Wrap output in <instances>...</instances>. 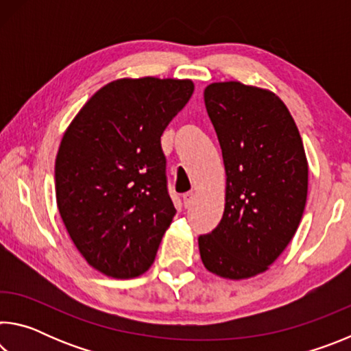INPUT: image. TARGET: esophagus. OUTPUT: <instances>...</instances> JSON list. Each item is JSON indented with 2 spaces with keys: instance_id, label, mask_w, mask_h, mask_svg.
<instances>
[{
  "instance_id": "34e87169",
  "label": "esophagus",
  "mask_w": 351,
  "mask_h": 351,
  "mask_svg": "<svg viewBox=\"0 0 351 351\" xmlns=\"http://www.w3.org/2000/svg\"><path fill=\"white\" fill-rule=\"evenodd\" d=\"M195 199V192H186L182 195V203H184V207H190L193 203Z\"/></svg>"
}]
</instances>
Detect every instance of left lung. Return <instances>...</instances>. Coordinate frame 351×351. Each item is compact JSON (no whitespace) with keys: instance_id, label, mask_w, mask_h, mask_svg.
Instances as JSON below:
<instances>
[{"instance_id":"obj_1","label":"left lung","mask_w":351,"mask_h":351,"mask_svg":"<svg viewBox=\"0 0 351 351\" xmlns=\"http://www.w3.org/2000/svg\"><path fill=\"white\" fill-rule=\"evenodd\" d=\"M204 104L223 152V218L198 239L206 269L243 280L269 269L299 228L308 161L293 116L274 93L241 82L206 86Z\"/></svg>"}]
</instances>
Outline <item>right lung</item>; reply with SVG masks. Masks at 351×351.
Returning <instances> with one entry per match:
<instances>
[{"label": "right lung", "mask_w": 351, "mask_h": 351, "mask_svg": "<svg viewBox=\"0 0 351 351\" xmlns=\"http://www.w3.org/2000/svg\"><path fill=\"white\" fill-rule=\"evenodd\" d=\"M195 85L184 79H117L94 94L64 132L56 198L86 263L112 278L150 268L176 209L161 136Z\"/></svg>", "instance_id": "1"}]
</instances>
